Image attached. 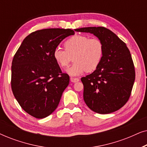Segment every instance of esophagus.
I'll use <instances>...</instances> for the list:
<instances>
[{
	"label": "esophagus",
	"instance_id": "34e87169",
	"mask_svg": "<svg viewBox=\"0 0 147 147\" xmlns=\"http://www.w3.org/2000/svg\"><path fill=\"white\" fill-rule=\"evenodd\" d=\"M70 80H71V82H74V83H75V82H79V78H70Z\"/></svg>",
	"mask_w": 147,
	"mask_h": 147
}]
</instances>
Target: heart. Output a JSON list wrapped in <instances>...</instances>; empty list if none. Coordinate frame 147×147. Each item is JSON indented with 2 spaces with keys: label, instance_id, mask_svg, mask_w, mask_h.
Instances as JSON below:
<instances>
[{
  "label": "heart",
  "instance_id": "obj_1",
  "mask_svg": "<svg viewBox=\"0 0 147 147\" xmlns=\"http://www.w3.org/2000/svg\"><path fill=\"white\" fill-rule=\"evenodd\" d=\"M63 45L65 49L56 47L53 50V56L62 68L69 65L73 57L74 63L66 69V72L71 76H80L86 71H94L103 58L104 44L98 38L76 35L66 40Z\"/></svg>",
  "mask_w": 147,
  "mask_h": 147
}]
</instances>
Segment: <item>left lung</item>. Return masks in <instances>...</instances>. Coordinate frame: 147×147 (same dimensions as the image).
Masks as SVG:
<instances>
[{"label":"left lung","mask_w":147,"mask_h":147,"mask_svg":"<svg viewBox=\"0 0 147 147\" xmlns=\"http://www.w3.org/2000/svg\"><path fill=\"white\" fill-rule=\"evenodd\" d=\"M75 31L94 34L104 47L100 65L93 73L81 78L84 102L96 113L109 114L119 110L129 99L135 80L129 49L115 33L105 27H84Z\"/></svg>","instance_id":"left-lung-1"}]
</instances>
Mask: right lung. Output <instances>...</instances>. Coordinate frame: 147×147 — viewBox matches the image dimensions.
Wrapping results in <instances>:
<instances>
[{
  "label": "right lung",
  "instance_id": "obj_1",
  "mask_svg": "<svg viewBox=\"0 0 147 147\" xmlns=\"http://www.w3.org/2000/svg\"><path fill=\"white\" fill-rule=\"evenodd\" d=\"M75 33L70 29H45L29 34L14 55L11 88L25 111L36 118L49 116L69 82L54 59L53 50Z\"/></svg>",
  "mask_w": 147,
  "mask_h": 147
}]
</instances>
